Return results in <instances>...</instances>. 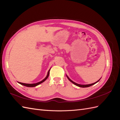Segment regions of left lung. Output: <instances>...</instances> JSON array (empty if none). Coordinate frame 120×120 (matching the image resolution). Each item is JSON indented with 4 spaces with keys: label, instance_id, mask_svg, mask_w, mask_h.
<instances>
[{
    "label": "left lung",
    "instance_id": "8db88e82",
    "mask_svg": "<svg viewBox=\"0 0 120 120\" xmlns=\"http://www.w3.org/2000/svg\"><path fill=\"white\" fill-rule=\"evenodd\" d=\"M67 75V77L68 79V80L70 81L72 83H73L74 85H76V86H79V87H81V88H87V87H89V86H92V85H95V83H96L97 82H99V81L100 80V79H99V80H98L97 82H94V83H91V84H89V85H80V84H78V83H75V82H74L71 81V79L68 77V76L67 75Z\"/></svg>",
    "mask_w": 120,
    "mask_h": 120
}]
</instances>
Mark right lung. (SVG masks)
<instances>
[{"instance_id": "obj_1", "label": "right lung", "mask_w": 120, "mask_h": 120, "mask_svg": "<svg viewBox=\"0 0 120 120\" xmlns=\"http://www.w3.org/2000/svg\"><path fill=\"white\" fill-rule=\"evenodd\" d=\"M50 68L49 70V71H48V75H47L46 77L43 79V80H42L41 81L39 82H38L37 83H22V82H18L19 83H20V84L22 85L23 86H27V87H34V86H37L39 84H41V83L42 82H45L46 79H48V78L49 77V71H50Z\"/></svg>"}]
</instances>
